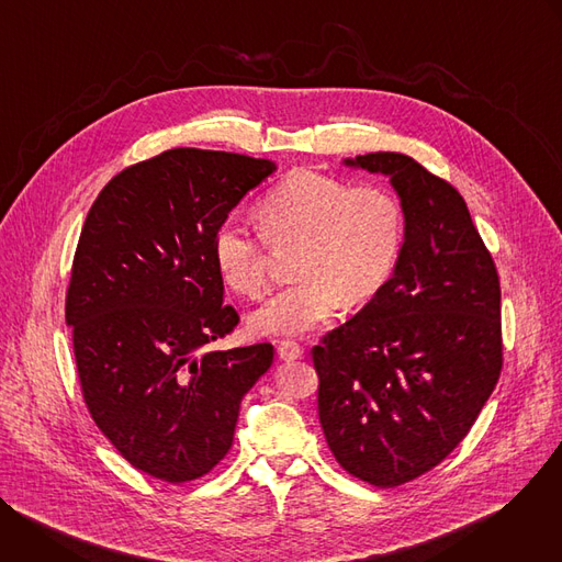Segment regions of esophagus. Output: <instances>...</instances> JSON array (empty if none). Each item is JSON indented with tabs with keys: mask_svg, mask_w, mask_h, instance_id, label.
<instances>
[{
	"mask_svg": "<svg viewBox=\"0 0 562 562\" xmlns=\"http://www.w3.org/2000/svg\"><path fill=\"white\" fill-rule=\"evenodd\" d=\"M278 356H280L284 362L300 360V358H302V347H300L295 340H282V342H278Z\"/></svg>",
	"mask_w": 562,
	"mask_h": 562,
	"instance_id": "esophagus-1",
	"label": "esophagus"
}]
</instances>
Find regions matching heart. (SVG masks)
Wrapping results in <instances>:
<instances>
[{
    "instance_id": "obj_1",
    "label": "heart",
    "mask_w": 562,
    "mask_h": 562,
    "mask_svg": "<svg viewBox=\"0 0 562 562\" xmlns=\"http://www.w3.org/2000/svg\"><path fill=\"white\" fill-rule=\"evenodd\" d=\"M262 233L226 220L213 235V260L222 280L258 300L269 291L271 249H295V284L251 315L258 336H300L345 306L373 300L395 271L405 245V206L380 184L300 169L258 202Z\"/></svg>"
}]
</instances>
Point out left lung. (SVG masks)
<instances>
[{"label":"left lung","mask_w":562,"mask_h":562,"mask_svg":"<svg viewBox=\"0 0 562 562\" xmlns=\"http://www.w3.org/2000/svg\"><path fill=\"white\" fill-rule=\"evenodd\" d=\"M347 167L382 173L405 206L384 289L313 347L317 416L340 467L397 487L469 434L503 369L501 280L462 195L403 153Z\"/></svg>","instance_id":"obj_1"}]
</instances>
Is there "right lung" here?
<instances>
[{"mask_svg": "<svg viewBox=\"0 0 562 562\" xmlns=\"http://www.w3.org/2000/svg\"><path fill=\"white\" fill-rule=\"evenodd\" d=\"M271 159L171 148L117 173L72 258L66 325L85 403L139 471L180 485L231 449L245 393L273 345L206 351L239 315L224 302L213 235Z\"/></svg>", "mask_w": 562, "mask_h": 562, "instance_id": "obj_1", "label": "right lung"}]
</instances>
